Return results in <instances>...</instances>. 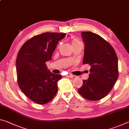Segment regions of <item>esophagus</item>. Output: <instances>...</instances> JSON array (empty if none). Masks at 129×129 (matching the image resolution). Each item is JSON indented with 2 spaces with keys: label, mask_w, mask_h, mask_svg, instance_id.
Segmentation results:
<instances>
[{
  "label": "esophagus",
  "mask_w": 129,
  "mask_h": 129,
  "mask_svg": "<svg viewBox=\"0 0 129 129\" xmlns=\"http://www.w3.org/2000/svg\"><path fill=\"white\" fill-rule=\"evenodd\" d=\"M67 77H69V78H73V77H74V76L73 75H72V74L69 73L67 75Z\"/></svg>",
  "instance_id": "obj_1"
}]
</instances>
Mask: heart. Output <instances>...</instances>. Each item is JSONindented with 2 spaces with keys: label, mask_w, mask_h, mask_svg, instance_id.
Returning <instances> with one entry per match:
<instances>
[{
  "label": "heart",
  "mask_w": 129,
  "mask_h": 129,
  "mask_svg": "<svg viewBox=\"0 0 129 129\" xmlns=\"http://www.w3.org/2000/svg\"><path fill=\"white\" fill-rule=\"evenodd\" d=\"M80 43H81L80 41L77 39H73L72 40V46H73L74 45Z\"/></svg>",
  "instance_id": "heart-1"
}]
</instances>
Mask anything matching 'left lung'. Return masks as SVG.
Segmentation results:
<instances>
[{"label": "left lung", "mask_w": 129, "mask_h": 129, "mask_svg": "<svg viewBox=\"0 0 129 129\" xmlns=\"http://www.w3.org/2000/svg\"><path fill=\"white\" fill-rule=\"evenodd\" d=\"M84 43L83 64L90 65V74L78 92L90 101H97L108 94L118 77V58L114 48L99 35L82 32Z\"/></svg>", "instance_id": "8db88e82"}]
</instances>
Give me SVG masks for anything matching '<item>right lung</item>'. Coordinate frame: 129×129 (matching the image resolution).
<instances>
[{
  "label": "right lung",
  "instance_id": "obj_1",
  "mask_svg": "<svg viewBox=\"0 0 129 129\" xmlns=\"http://www.w3.org/2000/svg\"><path fill=\"white\" fill-rule=\"evenodd\" d=\"M65 35L46 32L35 36L24 44L17 54V84L23 93L36 104H47L57 92V82L62 76L51 72L45 62L51 60L58 41Z\"/></svg>",
  "mask_w": 129,
  "mask_h": 129
}]
</instances>
